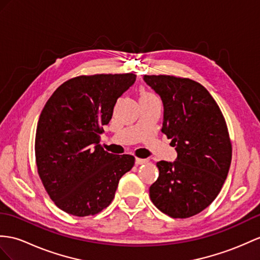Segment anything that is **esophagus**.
<instances>
[{
	"instance_id": "esophagus-1",
	"label": "esophagus",
	"mask_w": 260,
	"mask_h": 260,
	"mask_svg": "<svg viewBox=\"0 0 260 260\" xmlns=\"http://www.w3.org/2000/svg\"><path fill=\"white\" fill-rule=\"evenodd\" d=\"M148 160L147 159H139V157H137L136 159V164H143V163H147Z\"/></svg>"
}]
</instances>
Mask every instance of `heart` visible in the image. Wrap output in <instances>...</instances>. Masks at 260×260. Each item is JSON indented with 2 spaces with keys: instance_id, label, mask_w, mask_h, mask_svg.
Masks as SVG:
<instances>
[{
  "instance_id": "1",
  "label": "heart",
  "mask_w": 260,
  "mask_h": 260,
  "mask_svg": "<svg viewBox=\"0 0 260 260\" xmlns=\"http://www.w3.org/2000/svg\"><path fill=\"white\" fill-rule=\"evenodd\" d=\"M155 97L153 93H151L149 91H142L141 92V98H153Z\"/></svg>"
}]
</instances>
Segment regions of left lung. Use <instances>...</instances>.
I'll return each mask as SVG.
<instances>
[{"label": "left lung", "instance_id": "1", "mask_svg": "<svg viewBox=\"0 0 260 260\" xmlns=\"http://www.w3.org/2000/svg\"><path fill=\"white\" fill-rule=\"evenodd\" d=\"M163 103L161 131L178 157L156 163L159 178L150 199L173 218L201 213L216 199L229 174L232 143L225 119L206 88L188 78L143 76Z\"/></svg>", "mask_w": 260, "mask_h": 260}]
</instances>
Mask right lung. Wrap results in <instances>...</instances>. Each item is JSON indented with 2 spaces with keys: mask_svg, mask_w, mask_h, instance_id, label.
<instances>
[{
  "mask_svg": "<svg viewBox=\"0 0 260 260\" xmlns=\"http://www.w3.org/2000/svg\"><path fill=\"white\" fill-rule=\"evenodd\" d=\"M135 74L79 76L47 100L37 122L35 157L49 198L64 212L84 217L108 206L135 156L116 155L99 144L119 97Z\"/></svg>",
  "mask_w": 260,
  "mask_h": 260,
  "instance_id": "right-lung-1",
  "label": "right lung"
}]
</instances>
